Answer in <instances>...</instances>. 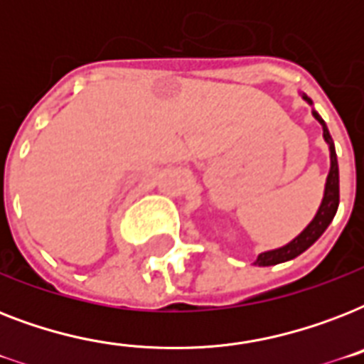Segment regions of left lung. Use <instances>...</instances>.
I'll return each mask as SVG.
<instances>
[{
  "mask_svg": "<svg viewBox=\"0 0 364 364\" xmlns=\"http://www.w3.org/2000/svg\"><path fill=\"white\" fill-rule=\"evenodd\" d=\"M306 102H310L311 100L308 98L304 94ZM314 117H316L317 121L321 122L323 126V137H325V141L328 143V149H331V171H328L327 177V185H325V196H323V202L319 205V211H317V215L314 217V221L304 228V232L296 236L291 243H287L285 247L274 249V251H266V253H260L259 259L255 260V264L259 266H272V264H279V262H285V260H291L294 257H299L300 253H304L306 249L314 245V243L319 240L327 227L331 225V221L336 215V210H338V202H340V179H338V160H336V151H334V143L333 137L328 134V128L325 124L321 117L317 115L316 111H311Z\"/></svg>",
  "mask_w": 364,
  "mask_h": 364,
  "instance_id": "8db88e82",
  "label": "left lung"
}]
</instances>
